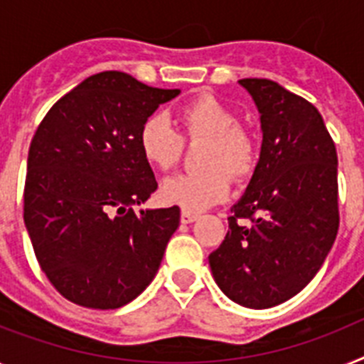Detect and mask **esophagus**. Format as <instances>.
Returning <instances> with one entry per match:
<instances>
[{
    "label": "esophagus",
    "instance_id": "1",
    "mask_svg": "<svg viewBox=\"0 0 364 364\" xmlns=\"http://www.w3.org/2000/svg\"><path fill=\"white\" fill-rule=\"evenodd\" d=\"M196 220H198L196 213H191V210H183L181 213L183 224H192V222H196Z\"/></svg>",
    "mask_w": 364,
    "mask_h": 364
}]
</instances>
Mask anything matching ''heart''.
<instances>
[{
	"label": "heart",
	"mask_w": 364,
	"mask_h": 364,
	"mask_svg": "<svg viewBox=\"0 0 364 364\" xmlns=\"http://www.w3.org/2000/svg\"><path fill=\"white\" fill-rule=\"evenodd\" d=\"M176 120L179 131L166 116H148L140 125L139 148L146 163L168 170L181 157L183 139L203 140L198 155L201 170L168 177L161 187L164 203L196 213L228 198L229 177L242 181L252 176L257 166V144L252 133L237 124L233 109L210 94L179 107Z\"/></svg>",
	"instance_id": "heart-1"
}]
</instances>
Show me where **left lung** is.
Masks as SVG:
<instances>
[{
  "label": "left lung",
  "instance_id": "8db88e82",
  "mask_svg": "<svg viewBox=\"0 0 364 364\" xmlns=\"http://www.w3.org/2000/svg\"><path fill=\"white\" fill-rule=\"evenodd\" d=\"M239 83L261 114V157L209 264L228 298L268 309L298 294L335 242L337 149L313 103L270 79ZM239 219L252 224L242 226Z\"/></svg>",
  "mask_w": 364,
  "mask_h": 364
}]
</instances>
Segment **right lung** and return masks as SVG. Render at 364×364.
<instances>
[{
  "instance_id": "obj_1",
  "label": "right lung",
  "mask_w": 364,
  "mask_h": 364,
  "mask_svg": "<svg viewBox=\"0 0 364 364\" xmlns=\"http://www.w3.org/2000/svg\"><path fill=\"white\" fill-rule=\"evenodd\" d=\"M177 94L102 72L64 94L38 125L23 222L42 272L66 300L118 309L157 274L181 210H133L157 191L139 131Z\"/></svg>"
}]
</instances>
